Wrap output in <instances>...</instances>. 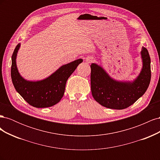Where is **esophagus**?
Segmentation results:
<instances>
[{
  "mask_svg": "<svg viewBox=\"0 0 160 160\" xmlns=\"http://www.w3.org/2000/svg\"><path fill=\"white\" fill-rule=\"evenodd\" d=\"M92 61H93V58L91 57H88V58H86V61L88 62H91Z\"/></svg>",
  "mask_w": 160,
  "mask_h": 160,
  "instance_id": "34e87169",
  "label": "esophagus"
}]
</instances>
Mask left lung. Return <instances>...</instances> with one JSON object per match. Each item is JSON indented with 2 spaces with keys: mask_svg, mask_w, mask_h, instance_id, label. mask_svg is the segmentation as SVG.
I'll list each match as a JSON object with an SVG mask.
<instances>
[{
  "mask_svg": "<svg viewBox=\"0 0 160 160\" xmlns=\"http://www.w3.org/2000/svg\"><path fill=\"white\" fill-rule=\"evenodd\" d=\"M142 69L136 79L118 81L111 77L102 67L91 65V89L95 100L104 107L123 109L133 104L145 93L151 80V59L146 48L141 51Z\"/></svg>",
  "mask_w": 160,
  "mask_h": 160,
  "instance_id": "1",
  "label": "left lung"
}]
</instances>
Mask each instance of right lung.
<instances>
[{
    "mask_svg": "<svg viewBox=\"0 0 160 160\" xmlns=\"http://www.w3.org/2000/svg\"><path fill=\"white\" fill-rule=\"evenodd\" d=\"M18 43L12 55L11 79L16 91L27 102L37 108L52 107L59 103L65 93L67 81L83 59H79L62 65L47 78L37 81H27L20 75L17 66Z\"/></svg>",
    "mask_w": 160,
    "mask_h": 160,
    "instance_id": "add662e5",
    "label": "right lung"
}]
</instances>
